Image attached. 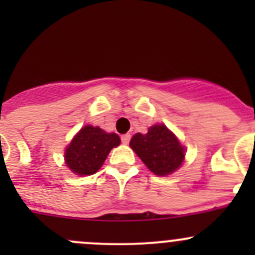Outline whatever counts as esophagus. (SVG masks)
Masks as SVG:
<instances>
[{
	"instance_id": "1",
	"label": "esophagus",
	"mask_w": 255,
	"mask_h": 255,
	"mask_svg": "<svg viewBox=\"0 0 255 255\" xmlns=\"http://www.w3.org/2000/svg\"><path fill=\"white\" fill-rule=\"evenodd\" d=\"M121 140H122L123 144H128L130 140V134L129 133H127V134H123L122 137H121Z\"/></svg>"
}]
</instances>
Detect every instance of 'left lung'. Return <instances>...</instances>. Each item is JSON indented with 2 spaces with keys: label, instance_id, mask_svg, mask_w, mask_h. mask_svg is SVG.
Wrapping results in <instances>:
<instances>
[{
  "label": "left lung",
  "instance_id": "left-lung-1",
  "mask_svg": "<svg viewBox=\"0 0 255 255\" xmlns=\"http://www.w3.org/2000/svg\"><path fill=\"white\" fill-rule=\"evenodd\" d=\"M129 145L155 175H169L184 161V146L164 125L153 126L146 134L137 133Z\"/></svg>",
  "mask_w": 255,
  "mask_h": 255
}]
</instances>
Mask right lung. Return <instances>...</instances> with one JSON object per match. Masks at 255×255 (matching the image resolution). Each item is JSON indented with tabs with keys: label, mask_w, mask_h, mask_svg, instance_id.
Segmentation results:
<instances>
[{
	"label": "right lung",
	"mask_w": 255,
	"mask_h": 255,
	"mask_svg": "<svg viewBox=\"0 0 255 255\" xmlns=\"http://www.w3.org/2000/svg\"><path fill=\"white\" fill-rule=\"evenodd\" d=\"M116 133H106L100 127L85 126L71 140L65 151V163L78 175H91L102 166L112 148L120 145Z\"/></svg>",
	"instance_id": "add662e5"
}]
</instances>
